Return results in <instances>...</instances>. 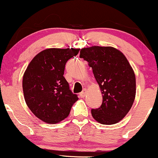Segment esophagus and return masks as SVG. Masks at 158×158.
Here are the masks:
<instances>
[{"instance_id":"1","label":"esophagus","mask_w":158,"mask_h":158,"mask_svg":"<svg viewBox=\"0 0 158 158\" xmlns=\"http://www.w3.org/2000/svg\"><path fill=\"white\" fill-rule=\"evenodd\" d=\"M86 91H86V89H84L82 92L79 93V96H80V98H85V94H86Z\"/></svg>"}]
</instances>
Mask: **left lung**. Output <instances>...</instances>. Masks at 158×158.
Listing matches in <instances>:
<instances>
[{
	"label": "left lung",
	"mask_w": 158,
	"mask_h": 158,
	"mask_svg": "<svg viewBox=\"0 0 158 158\" xmlns=\"http://www.w3.org/2000/svg\"><path fill=\"white\" fill-rule=\"evenodd\" d=\"M79 57L91 67L103 94L100 108L91 110L94 118L103 124L122 120L136 96V77L126 57L110 46L82 48Z\"/></svg>",
	"instance_id": "1"
}]
</instances>
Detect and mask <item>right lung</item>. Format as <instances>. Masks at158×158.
Returning a JSON list of instances; mask_svg holds the SVG:
<instances>
[{"mask_svg": "<svg viewBox=\"0 0 158 158\" xmlns=\"http://www.w3.org/2000/svg\"><path fill=\"white\" fill-rule=\"evenodd\" d=\"M79 52L78 48H48L37 54L26 69L22 80L26 104L44 122L64 120L79 99L64 77L66 63Z\"/></svg>", "mask_w": 158, "mask_h": 158, "instance_id": "obj_1", "label": "right lung"}]
</instances>
